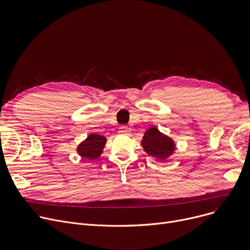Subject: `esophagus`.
<instances>
[{
  "label": "esophagus",
  "instance_id": "esophagus-1",
  "mask_svg": "<svg viewBox=\"0 0 250 250\" xmlns=\"http://www.w3.org/2000/svg\"><path fill=\"white\" fill-rule=\"evenodd\" d=\"M122 135H129L130 134V128L126 125H122L120 127V130H118Z\"/></svg>",
  "mask_w": 250,
  "mask_h": 250
}]
</instances>
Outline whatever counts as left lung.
Wrapping results in <instances>:
<instances>
[{"label": "left lung", "mask_w": 250, "mask_h": 250, "mask_svg": "<svg viewBox=\"0 0 250 250\" xmlns=\"http://www.w3.org/2000/svg\"><path fill=\"white\" fill-rule=\"evenodd\" d=\"M142 146L145 152L159 160H165L175 151V144L169 138L159 132L158 128L150 127L142 140Z\"/></svg>", "instance_id": "obj_1"}]
</instances>
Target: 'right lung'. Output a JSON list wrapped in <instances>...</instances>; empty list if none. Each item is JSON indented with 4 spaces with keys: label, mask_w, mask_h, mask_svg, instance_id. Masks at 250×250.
<instances>
[{
    "label": "right lung",
    "mask_w": 250,
    "mask_h": 250,
    "mask_svg": "<svg viewBox=\"0 0 250 250\" xmlns=\"http://www.w3.org/2000/svg\"><path fill=\"white\" fill-rule=\"evenodd\" d=\"M106 139L97 134H91L77 148L78 154L88 160H94L101 155Z\"/></svg>",
    "instance_id": "obj_1"
}]
</instances>
